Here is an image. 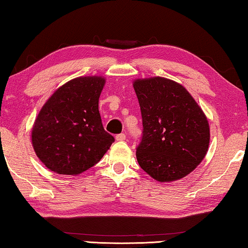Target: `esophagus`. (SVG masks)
<instances>
[{
	"label": "esophagus",
	"instance_id": "esophagus-1",
	"mask_svg": "<svg viewBox=\"0 0 248 248\" xmlns=\"http://www.w3.org/2000/svg\"><path fill=\"white\" fill-rule=\"evenodd\" d=\"M124 139H125V135L124 134H119V135L116 136L117 141H124Z\"/></svg>",
	"mask_w": 248,
	"mask_h": 248
}]
</instances>
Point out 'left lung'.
Masks as SVG:
<instances>
[{
  "mask_svg": "<svg viewBox=\"0 0 248 248\" xmlns=\"http://www.w3.org/2000/svg\"><path fill=\"white\" fill-rule=\"evenodd\" d=\"M142 116V139L136 156L140 167L160 183L195 170L208 151L206 114L176 81L162 77L134 81Z\"/></svg>",
  "mask_w": 248,
  "mask_h": 248,
  "instance_id": "8db88e82",
  "label": "left lung"
}]
</instances>
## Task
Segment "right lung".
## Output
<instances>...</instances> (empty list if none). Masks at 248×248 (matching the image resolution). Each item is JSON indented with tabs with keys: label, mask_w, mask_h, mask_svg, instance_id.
I'll return each instance as SVG.
<instances>
[{
	"label": "right lung",
	"mask_w": 248,
	"mask_h": 248,
	"mask_svg": "<svg viewBox=\"0 0 248 248\" xmlns=\"http://www.w3.org/2000/svg\"><path fill=\"white\" fill-rule=\"evenodd\" d=\"M106 79L79 77L58 88L40 110L31 139L51 171L79 175L100 161L114 141L101 123L99 98Z\"/></svg>",
	"instance_id": "add662e5"
}]
</instances>
